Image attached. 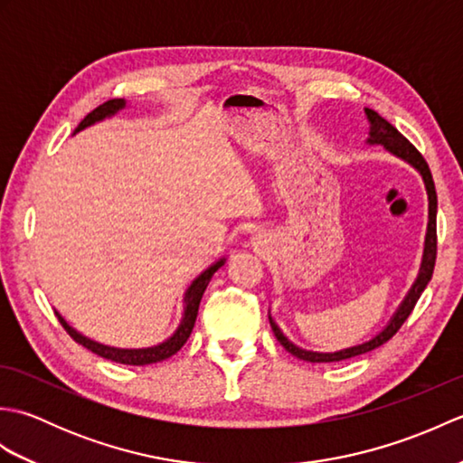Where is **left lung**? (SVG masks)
I'll list each match as a JSON object with an SVG mask.
<instances>
[{"label":"left lung","mask_w":463,"mask_h":463,"mask_svg":"<svg viewBox=\"0 0 463 463\" xmlns=\"http://www.w3.org/2000/svg\"><path fill=\"white\" fill-rule=\"evenodd\" d=\"M368 115V121H370V139L368 143H380L386 146L390 153H394L400 159L408 161L411 166H416L420 171V175L424 176V183H426V189H428V199H430V222H428V234H426V250H424V260H421V269L418 279L414 282V287L408 292V297L402 302V307L398 308V312L394 314V318L390 320V324L386 328H383L376 338H372L370 342H364L360 346H352L346 350H340V352H332V354H320V352H308V350H302L298 346H294V344L284 336L280 332V328L277 324L272 322L270 318V326L274 336L282 344L284 348H287L292 356H297L300 360H307V362H340V360H348L354 356H360V354H366L373 348H380L382 344H386L394 334L402 328V324L406 322V318L414 310L418 298L421 297V292L428 287V282L431 279V274H434V267H436V254H438V232H436V213H438V194H436V184L434 179H431V173H430V166L426 163L424 156L416 149L414 145H411L404 135H402L394 125L388 123L383 117H380L376 111L366 109Z\"/></svg>","instance_id":"8db88e82"}]
</instances>
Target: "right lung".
<instances>
[{
  "mask_svg": "<svg viewBox=\"0 0 463 463\" xmlns=\"http://www.w3.org/2000/svg\"><path fill=\"white\" fill-rule=\"evenodd\" d=\"M125 107V99H109L105 101L103 105L95 107V109L85 117V119L77 125L75 131H81L85 129V127H90L97 121L105 119V117H109L113 113H117L119 109H123ZM224 264V259H221L219 262H214L211 269H206L199 279H196L189 290H186L184 294V314H183V320L179 324V328H176V332L173 334V336L169 340H165L163 344H156V346H151V348H137V350H123V348H111V346H103V344L99 342H93L90 338L81 336L80 332H75L69 324L59 317L57 318L59 322L63 324V328L67 330L69 336H71L77 344H81V346H85L87 350H91L93 354H97V356L101 358H107L111 362H117V364H129V366H145V364H155V362H163L166 358H171L173 354L179 352L184 342L189 340L191 332H193V326H194V320H196V314H199V304H201V298L203 294L206 290V287H209V282L213 279V274L219 270Z\"/></svg>",
  "mask_w": 463,
  "mask_h": 463,
  "instance_id": "right-lung-1",
  "label": "right lung"
}]
</instances>
